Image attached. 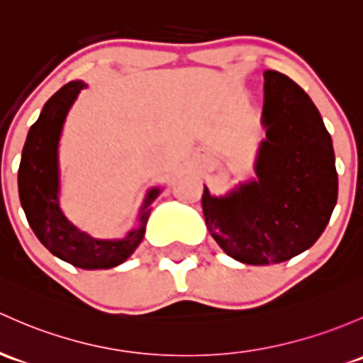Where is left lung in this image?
<instances>
[{"label": "left lung", "instance_id": "1", "mask_svg": "<svg viewBox=\"0 0 363 363\" xmlns=\"http://www.w3.org/2000/svg\"><path fill=\"white\" fill-rule=\"evenodd\" d=\"M257 181L224 198L205 188V223L233 259L274 264L310 249L337 201V172L330 133L308 94L289 76L264 72Z\"/></svg>", "mask_w": 363, "mask_h": 363}]
</instances>
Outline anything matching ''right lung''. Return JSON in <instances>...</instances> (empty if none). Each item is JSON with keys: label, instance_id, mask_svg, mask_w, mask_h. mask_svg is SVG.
<instances>
[{"label": "right lung", "instance_id": "right-lung-1", "mask_svg": "<svg viewBox=\"0 0 363 363\" xmlns=\"http://www.w3.org/2000/svg\"><path fill=\"white\" fill-rule=\"evenodd\" d=\"M85 83L71 82L52 95L36 123L30 127L18 167V196L29 226L41 243L62 261L82 269H109L127 261L143 242L151 201L158 189L147 194L140 212L139 230L125 240L102 242L78 231L59 208L57 191V144L62 123L76 95Z\"/></svg>", "mask_w": 363, "mask_h": 363}]
</instances>
